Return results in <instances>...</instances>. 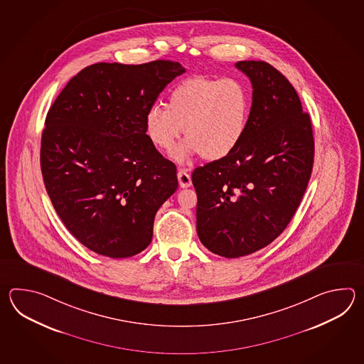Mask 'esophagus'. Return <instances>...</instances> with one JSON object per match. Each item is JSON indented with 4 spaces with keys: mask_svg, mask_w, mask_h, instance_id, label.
Here are the masks:
<instances>
[{
    "mask_svg": "<svg viewBox=\"0 0 364 364\" xmlns=\"http://www.w3.org/2000/svg\"><path fill=\"white\" fill-rule=\"evenodd\" d=\"M178 182L179 186L182 187V188H187V187H190L191 186V176H190V173L186 171V169H179L178 171Z\"/></svg>",
    "mask_w": 364,
    "mask_h": 364,
    "instance_id": "obj_1",
    "label": "esophagus"
}]
</instances>
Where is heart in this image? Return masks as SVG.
Returning <instances> with one entry per match:
<instances>
[{
  "label": "heart",
  "mask_w": 364,
  "mask_h": 364,
  "mask_svg": "<svg viewBox=\"0 0 364 364\" xmlns=\"http://www.w3.org/2000/svg\"><path fill=\"white\" fill-rule=\"evenodd\" d=\"M251 93L237 77L193 75L173 87L166 107L154 105L144 116V132L157 149L171 152L183 132L187 140L174 152L178 163L200 154L216 161L230 155L247 132Z\"/></svg>",
  "instance_id": "b5f03b06"
}]
</instances>
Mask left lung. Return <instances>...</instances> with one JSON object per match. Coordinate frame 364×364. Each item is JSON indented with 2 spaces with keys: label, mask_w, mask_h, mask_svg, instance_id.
Returning <instances> with one entry per match:
<instances>
[{
  "label": "left lung",
  "mask_w": 364,
  "mask_h": 364,
  "mask_svg": "<svg viewBox=\"0 0 364 364\" xmlns=\"http://www.w3.org/2000/svg\"><path fill=\"white\" fill-rule=\"evenodd\" d=\"M235 68L254 90L246 135L230 155L193 173L199 240L229 259L262 250L287 229L315 154L311 118L287 77L264 61Z\"/></svg>",
  "instance_id": "obj_1"
}]
</instances>
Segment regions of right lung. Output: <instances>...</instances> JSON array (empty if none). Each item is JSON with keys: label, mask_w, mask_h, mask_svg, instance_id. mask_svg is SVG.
Wrapping results in <instances>:
<instances>
[{"label": "right lung", "mask_w": 364, "mask_h": 364, "mask_svg": "<svg viewBox=\"0 0 364 364\" xmlns=\"http://www.w3.org/2000/svg\"><path fill=\"white\" fill-rule=\"evenodd\" d=\"M185 71L168 60L99 62L71 77L48 112L44 185L68 230L99 255L147 248L156 212L178 187L176 165L148 140L144 116Z\"/></svg>", "instance_id": "add662e5"}]
</instances>
